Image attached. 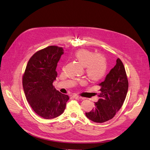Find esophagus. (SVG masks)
I'll return each mask as SVG.
<instances>
[{"instance_id":"obj_1","label":"esophagus","mask_w":150,"mask_h":150,"mask_svg":"<svg viewBox=\"0 0 150 150\" xmlns=\"http://www.w3.org/2000/svg\"><path fill=\"white\" fill-rule=\"evenodd\" d=\"M73 97H74L75 99H76V100H80V99L81 98V96H79V95H73Z\"/></svg>"}]
</instances>
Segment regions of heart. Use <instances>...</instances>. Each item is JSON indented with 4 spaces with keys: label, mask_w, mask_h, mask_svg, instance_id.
<instances>
[{
    "label": "heart",
    "mask_w": 150,
    "mask_h": 150,
    "mask_svg": "<svg viewBox=\"0 0 150 150\" xmlns=\"http://www.w3.org/2000/svg\"><path fill=\"white\" fill-rule=\"evenodd\" d=\"M75 57L85 67L86 74L91 80H98L107 72V60L102 54H95L94 52L88 50L80 49L75 52Z\"/></svg>",
    "instance_id": "b5f03b06"
}]
</instances>
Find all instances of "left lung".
I'll return each instance as SVG.
<instances>
[{"label": "left lung", "instance_id": "obj_1", "mask_svg": "<svg viewBox=\"0 0 150 150\" xmlns=\"http://www.w3.org/2000/svg\"><path fill=\"white\" fill-rule=\"evenodd\" d=\"M100 93L95 108L85 115L96 123H103L112 119L122 107L128 89V81L123 62L117 59V64L98 84Z\"/></svg>", "mask_w": 150, "mask_h": 150}]
</instances>
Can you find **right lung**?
Segmentation results:
<instances>
[{
  "instance_id": "obj_1",
  "label": "right lung",
  "mask_w": 150,
  "mask_h": 150,
  "mask_svg": "<svg viewBox=\"0 0 150 150\" xmlns=\"http://www.w3.org/2000/svg\"><path fill=\"white\" fill-rule=\"evenodd\" d=\"M62 47L49 46L38 50L28 60L22 78L26 99L33 110L45 119L54 118L63 113L69 100L53 85L56 80L57 63Z\"/></svg>"
}]
</instances>
